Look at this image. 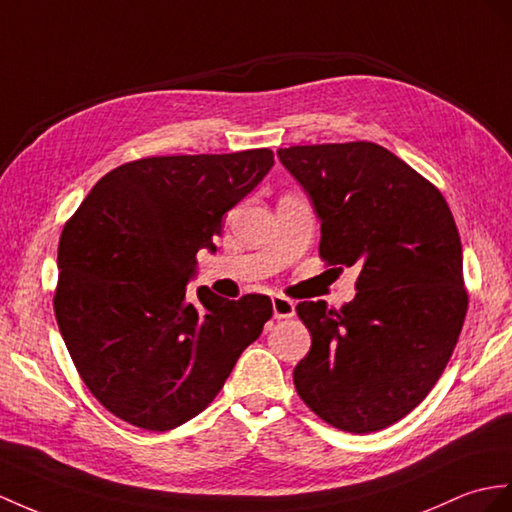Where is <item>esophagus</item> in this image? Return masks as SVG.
Returning a JSON list of instances; mask_svg holds the SVG:
<instances>
[{"label":"esophagus","instance_id":"34e87169","mask_svg":"<svg viewBox=\"0 0 512 512\" xmlns=\"http://www.w3.org/2000/svg\"><path fill=\"white\" fill-rule=\"evenodd\" d=\"M271 304H273V317H276V319H291L295 315V304L291 302L289 297L273 295Z\"/></svg>","mask_w":512,"mask_h":512}]
</instances>
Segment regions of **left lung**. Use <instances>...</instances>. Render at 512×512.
<instances>
[{
	"instance_id": "1",
	"label": "left lung",
	"mask_w": 512,
	"mask_h": 512,
	"mask_svg": "<svg viewBox=\"0 0 512 512\" xmlns=\"http://www.w3.org/2000/svg\"><path fill=\"white\" fill-rule=\"evenodd\" d=\"M278 158L321 221L319 256L358 267L341 310L302 302L313 345L293 371L297 395L330 426L367 434L423 402L450 360L469 297L463 247L445 197L369 141L295 145Z\"/></svg>"
}]
</instances>
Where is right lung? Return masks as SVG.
Here are the masks:
<instances>
[{"instance_id":"1","label":"right lung","mask_w":512,"mask_h":512,"mask_svg":"<svg viewBox=\"0 0 512 512\" xmlns=\"http://www.w3.org/2000/svg\"><path fill=\"white\" fill-rule=\"evenodd\" d=\"M273 152L149 156L112 169L65 223L54 313L80 378L112 415L167 432L215 400L271 319L267 295L186 291L199 249Z\"/></svg>"}]
</instances>
